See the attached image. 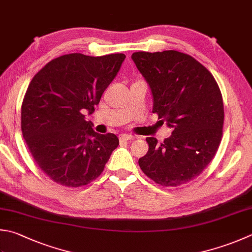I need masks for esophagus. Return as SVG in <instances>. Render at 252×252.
<instances>
[{"label":"esophagus","mask_w":252,"mask_h":252,"mask_svg":"<svg viewBox=\"0 0 252 252\" xmlns=\"http://www.w3.org/2000/svg\"><path fill=\"white\" fill-rule=\"evenodd\" d=\"M134 139V136L129 135V134H122L120 135V140L121 141H127V140H131Z\"/></svg>","instance_id":"34e87169"}]
</instances>
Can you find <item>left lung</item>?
Listing matches in <instances>:
<instances>
[{"instance_id":"8db88e82","label":"left lung","mask_w":252,"mask_h":252,"mask_svg":"<svg viewBox=\"0 0 252 252\" xmlns=\"http://www.w3.org/2000/svg\"><path fill=\"white\" fill-rule=\"evenodd\" d=\"M149 84L153 112L172 128L159 144L146 138L148 153L138 163L162 187H179L202 173L216 155L222 136L224 103L214 77L189 55L177 50L131 55Z\"/></svg>"}]
</instances>
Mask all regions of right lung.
<instances>
[{"instance_id":"right-lung-1","label":"right lung","mask_w":252,"mask_h":252,"mask_svg":"<svg viewBox=\"0 0 252 252\" xmlns=\"http://www.w3.org/2000/svg\"><path fill=\"white\" fill-rule=\"evenodd\" d=\"M126 56L69 54L32 78L22 104L23 137L38 167L57 183L79 188L103 172L120 141L93 130L92 114Z\"/></svg>"}]
</instances>
